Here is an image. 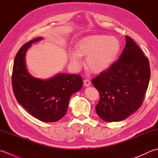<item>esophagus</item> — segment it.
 <instances>
[{"label": "esophagus", "mask_w": 158, "mask_h": 158, "mask_svg": "<svg viewBox=\"0 0 158 158\" xmlns=\"http://www.w3.org/2000/svg\"><path fill=\"white\" fill-rule=\"evenodd\" d=\"M84 85H85L86 86L91 85V81H90L89 79H85L84 80Z\"/></svg>", "instance_id": "obj_1"}]
</instances>
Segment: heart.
<instances>
[{
    "label": "heart",
    "instance_id": "heart-1",
    "mask_svg": "<svg viewBox=\"0 0 158 158\" xmlns=\"http://www.w3.org/2000/svg\"><path fill=\"white\" fill-rule=\"evenodd\" d=\"M120 49V42L116 37L93 35L80 40L76 44V52L69 51V59L72 65L78 69L82 65L81 56L88 57L86 65L89 68L101 73L114 63Z\"/></svg>",
    "mask_w": 158,
    "mask_h": 158
}]
</instances>
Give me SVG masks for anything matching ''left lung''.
<instances>
[{
	"instance_id": "1",
	"label": "left lung",
	"mask_w": 158,
	"mask_h": 158,
	"mask_svg": "<svg viewBox=\"0 0 158 158\" xmlns=\"http://www.w3.org/2000/svg\"><path fill=\"white\" fill-rule=\"evenodd\" d=\"M125 40L119 59L92 80L100 96L96 112L106 122L123 121L139 109L149 85L148 58L130 37Z\"/></svg>"
}]
</instances>
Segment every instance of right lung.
Instances as JSON below:
<instances>
[{
    "mask_svg": "<svg viewBox=\"0 0 158 158\" xmlns=\"http://www.w3.org/2000/svg\"><path fill=\"white\" fill-rule=\"evenodd\" d=\"M42 40L37 37L24 44L16 54L12 72V86L20 104L35 118L44 122H56L64 117L71 95L82 87L78 74L59 73L48 80L35 78L28 73L25 54L31 44Z\"/></svg>",
    "mask_w": 158,
    "mask_h": 158,
    "instance_id": "right-lung-1",
    "label": "right lung"
}]
</instances>
